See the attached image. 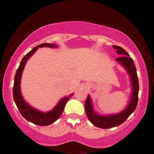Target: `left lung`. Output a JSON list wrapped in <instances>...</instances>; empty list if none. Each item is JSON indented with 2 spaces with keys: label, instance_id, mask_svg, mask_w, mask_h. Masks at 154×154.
Segmentation results:
<instances>
[{
  "label": "left lung",
  "instance_id": "8db88e82",
  "mask_svg": "<svg viewBox=\"0 0 154 154\" xmlns=\"http://www.w3.org/2000/svg\"><path fill=\"white\" fill-rule=\"evenodd\" d=\"M113 48L116 49V53L121 55L120 57L116 58L115 60L116 63L120 64L124 68L128 73L131 86V92L129 104L126 105V107L120 112L110 114H101L97 113L94 108L90 95L88 94L85 102V112L91 124L101 129L115 127L124 123L135 110L138 103V94L139 90V79L133 60L121 47L114 45Z\"/></svg>",
  "mask_w": 154,
  "mask_h": 154
}]
</instances>
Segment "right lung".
<instances>
[{"label":"right lung","instance_id":"1","mask_svg":"<svg viewBox=\"0 0 154 154\" xmlns=\"http://www.w3.org/2000/svg\"><path fill=\"white\" fill-rule=\"evenodd\" d=\"M44 47L54 48H57L58 46L54 44L42 43L35 47L33 49L29 52L26 55H25V57L21 60L18 69H17L16 73H15L14 85H13V100H14V102L17 109H18L19 112H20V114H22V116L25 119L28 120L31 123H33L39 126L50 125V124L54 123L55 121H57V119L60 117L63 113L68 100L74 94V93H72L69 96H65L60 99L57 104L54 106V107L48 112H42V111L37 109L34 108L33 106L29 104L23 98L20 89L21 77H22L23 69H24L28 60L32 57V54L38 50V48H44Z\"/></svg>","mask_w":154,"mask_h":154}]
</instances>
